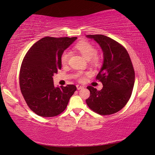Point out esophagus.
Returning <instances> with one entry per match:
<instances>
[{"instance_id":"esophagus-1","label":"esophagus","mask_w":155,"mask_h":155,"mask_svg":"<svg viewBox=\"0 0 155 155\" xmlns=\"http://www.w3.org/2000/svg\"><path fill=\"white\" fill-rule=\"evenodd\" d=\"M76 87H77V89H78V90H80V89H82V88H84V87H83V86H80V85H77V86H76Z\"/></svg>"}]
</instances>
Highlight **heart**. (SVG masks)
<instances>
[{"label": "heart", "instance_id": "heart-1", "mask_svg": "<svg viewBox=\"0 0 155 155\" xmlns=\"http://www.w3.org/2000/svg\"><path fill=\"white\" fill-rule=\"evenodd\" d=\"M76 48L80 52L84 58L87 60H91L92 62L96 63L97 61V57L96 55L97 54V50L95 46L88 42H81L76 45ZM70 51L68 50H64L61 55V63L63 65L67 64L68 62L70 57ZM78 76L79 77V80L81 81H84L85 78L81 74H78Z\"/></svg>", "mask_w": 155, "mask_h": 155}]
</instances>
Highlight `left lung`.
I'll return each mask as SVG.
<instances>
[{
	"label": "left lung",
	"mask_w": 155,
	"mask_h": 155,
	"mask_svg": "<svg viewBox=\"0 0 155 155\" xmlns=\"http://www.w3.org/2000/svg\"><path fill=\"white\" fill-rule=\"evenodd\" d=\"M99 44L104 54V63L96 79L103 85L101 91L87 87L91 96L86 103L94 112L101 115L116 113L129 100L135 74L127 51L118 42L104 35H87Z\"/></svg>",
	"instance_id": "8db88e82"
}]
</instances>
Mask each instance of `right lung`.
I'll return each mask as SVG.
<instances>
[{"label":"right lung","mask_w":155,"mask_h":155,"mask_svg":"<svg viewBox=\"0 0 155 155\" xmlns=\"http://www.w3.org/2000/svg\"><path fill=\"white\" fill-rule=\"evenodd\" d=\"M76 39V37H43L23 59L19 74L21 91L28 106L38 116L59 115L76 91L74 85L55 87L52 78L61 68L62 53Z\"/></svg>","instance_id":"add662e5"}]
</instances>
